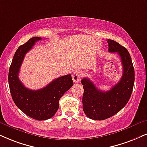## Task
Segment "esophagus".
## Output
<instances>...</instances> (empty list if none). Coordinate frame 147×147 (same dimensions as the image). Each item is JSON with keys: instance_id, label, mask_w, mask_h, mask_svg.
Segmentation results:
<instances>
[{"instance_id": "obj_1", "label": "esophagus", "mask_w": 147, "mask_h": 147, "mask_svg": "<svg viewBox=\"0 0 147 147\" xmlns=\"http://www.w3.org/2000/svg\"><path fill=\"white\" fill-rule=\"evenodd\" d=\"M81 77H82V74L80 71H75L73 72L72 75V80L75 83H79L81 81Z\"/></svg>"}]
</instances>
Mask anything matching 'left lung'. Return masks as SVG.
I'll list each match as a JSON object with an SVG mask.
<instances>
[{
	"instance_id": "1",
	"label": "left lung",
	"mask_w": 147,
	"mask_h": 147,
	"mask_svg": "<svg viewBox=\"0 0 147 147\" xmlns=\"http://www.w3.org/2000/svg\"><path fill=\"white\" fill-rule=\"evenodd\" d=\"M109 52L118 53L121 57L123 72L121 80L109 91L96 88L90 79L81 80L84 86L83 109L88 118L101 121L112 117L121 110L129 100L133 91L135 72L129 53L126 48L112 40H107Z\"/></svg>"
}]
</instances>
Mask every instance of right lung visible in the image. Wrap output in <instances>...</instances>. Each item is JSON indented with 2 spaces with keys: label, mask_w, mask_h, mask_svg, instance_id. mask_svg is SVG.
Returning <instances> with one entry per match:
<instances>
[{
  "label": "right lung",
  "mask_w": 147,
  "mask_h": 147,
  "mask_svg": "<svg viewBox=\"0 0 147 147\" xmlns=\"http://www.w3.org/2000/svg\"><path fill=\"white\" fill-rule=\"evenodd\" d=\"M41 40L40 37H33L18 47L14 54L8 75L14 103L26 115L38 121H45L54 116L59 108V99L73 85L71 75L60 77L38 90L28 89L21 82L18 74L24 55L35 42Z\"/></svg>",
  "instance_id": "obj_1"
}]
</instances>
